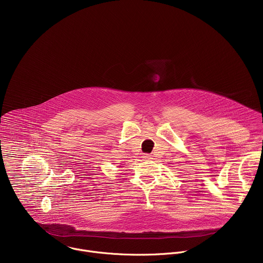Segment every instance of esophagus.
I'll return each mask as SVG.
<instances>
[{
  "instance_id": "esophagus-1",
  "label": "esophagus",
  "mask_w": 263,
  "mask_h": 263,
  "mask_svg": "<svg viewBox=\"0 0 263 263\" xmlns=\"http://www.w3.org/2000/svg\"><path fill=\"white\" fill-rule=\"evenodd\" d=\"M143 157L146 158V159H150V158H151V155H149V154H144Z\"/></svg>"
}]
</instances>
